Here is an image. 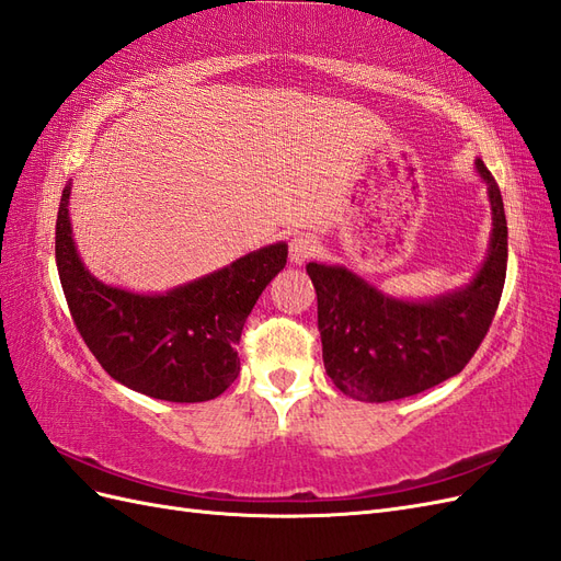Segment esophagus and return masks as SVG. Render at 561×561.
Returning a JSON list of instances; mask_svg holds the SVG:
<instances>
[{
	"instance_id": "obj_1",
	"label": "esophagus",
	"mask_w": 561,
	"mask_h": 561,
	"mask_svg": "<svg viewBox=\"0 0 561 561\" xmlns=\"http://www.w3.org/2000/svg\"><path fill=\"white\" fill-rule=\"evenodd\" d=\"M317 253V242L308 234H298L289 242V259L294 265H302Z\"/></svg>"
}]
</instances>
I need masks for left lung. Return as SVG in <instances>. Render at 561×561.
Listing matches in <instances>:
<instances>
[{
    "instance_id": "obj_1",
    "label": "left lung",
    "mask_w": 561,
    "mask_h": 561,
    "mask_svg": "<svg viewBox=\"0 0 561 561\" xmlns=\"http://www.w3.org/2000/svg\"><path fill=\"white\" fill-rule=\"evenodd\" d=\"M474 169L491 202L486 261L462 289L430 300L382 294L343 265L308 263L317 327L333 386L359 402H394L466 369L499 310L507 270V222L499 183L482 159Z\"/></svg>"
}]
</instances>
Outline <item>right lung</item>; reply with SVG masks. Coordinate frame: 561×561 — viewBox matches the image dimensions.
Masks as SVG:
<instances>
[{"label": "right lung", "mask_w": 561, "mask_h": 561, "mask_svg": "<svg viewBox=\"0 0 561 561\" xmlns=\"http://www.w3.org/2000/svg\"><path fill=\"white\" fill-rule=\"evenodd\" d=\"M70 183L56 218V265L87 347L122 386L164 402H209L237 374L234 345L265 286L286 265L284 242L251 251L211 275L134 294L95 279L79 259L70 226Z\"/></svg>", "instance_id": "add662e5"}]
</instances>
